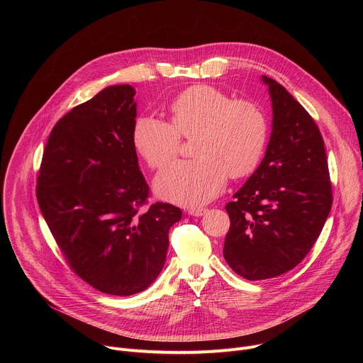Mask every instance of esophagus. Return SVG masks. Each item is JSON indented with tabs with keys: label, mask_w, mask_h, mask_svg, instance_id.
<instances>
[{
	"label": "esophagus",
	"mask_w": 363,
	"mask_h": 363,
	"mask_svg": "<svg viewBox=\"0 0 363 363\" xmlns=\"http://www.w3.org/2000/svg\"><path fill=\"white\" fill-rule=\"evenodd\" d=\"M205 213H206V208H191V210H188V214L195 216V217H201Z\"/></svg>",
	"instance_id": "esophagus-1"
}]
</instances>
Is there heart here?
I'll list each match as a JSON object with an SVG mask.
<instances>
[{"instance_id": "1", "label": "heart", "mask_w": 363, "mask_h": 363, "mask_svg": "<svg viewBox=\"0 0 363 363\" xmlns=\"http://www.w3.org/2000/svg\"><path fill=\"white\" fill-rule=\"evenodd\" d=\"M169 122L138 116L132 142L143 161L160 169L172 161L181 138L192 140L191 161L167 167L155 179V191L169 202L196 206L214 199L234 179L260 165L270 136L269 118L258 103L198 84L179 93L169 105Z\"/></svg>"}]
</instances>
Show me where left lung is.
Returning <instances> with one entry per match:
<instances>
[{
	"mask_svg": "<svg viewBox=\"0 0 363 363\" xmlns=\"http://www.w3.org/2000/svg\"><path fill=\"white\" fill-rule=\"evenodd\" d=\"M273 101V132L260 167L225 205L228 266L247 280L294 269L319 238L333 194L322 133L276 80L263 76Z\"/></svg>",
	"mask_w": 363,
	"mask_h": 363,
	"instance_id": "left-lung-1",
	"label": "left lung"
}]
</instances>
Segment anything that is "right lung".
<instances>
[{"label": "right lung", "instance_id": "1", "mask_svg": "<svg viewBox=\"0 0 363 363\" xmlns=\"http://www.w3.org/2000/svg\"><path fill=\"white\" fill-rule=\"evenodd\" d=\"M135 89L109 86L51 130L37 177V201L70 269L96 290L132 296L161 273L169 228L182 211L146 210L149 186L132 142Z\"/></svg>", "mask_w": 363, "mask_h": 363}]
</instances>
